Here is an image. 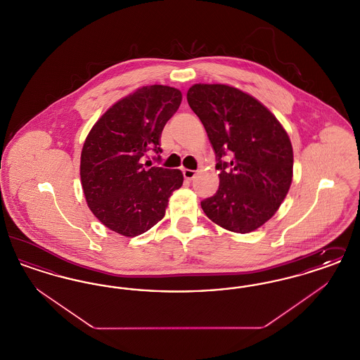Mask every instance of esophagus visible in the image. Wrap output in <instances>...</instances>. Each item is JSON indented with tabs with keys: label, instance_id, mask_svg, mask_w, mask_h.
<instances>
[{
	"label": "esophagus",
	"instance_id": "obj_1",
	"mask_svg": "<svg viewBox=\"0 0 360 360\" xmlns=\"http://www.w3.org/2000/svg\"><path fill=\"white\" fill-rule=\"evenodd\" d=\"M195 175H197V172H194V170H188V169L184 170V176H185V179H188V181L194 179Z\"/></svg>",
	"mask_w": 360,
	"mask_h": 360
}]
</instances>
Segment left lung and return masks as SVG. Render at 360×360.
I'll return each mask as SVG.
<instances>
[{"instance_id": "1", "label": "left lung", "mask_w": 360, "mask_h": 360, "mask_svg": "<svg viewBox=\"0 0 360 360\" xmlns=\"http://www.w3.org/2000/svg\"><path fill=\"white\" fill-rule=\"evenodd\" d=\"M188 103L205 127L220 172L219 190L201 202L202 210L226 231H255L274 216L290 188L288 132L263 103L233 86L195 84Z\"/></svg>"}]
</instances>
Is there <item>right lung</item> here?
<instances>
[{"label":"right lung","instance_id":"1","mask_svg":"<svg viewBox=\"0 0 360 360\" xmlns=\"http://www.w3.org/2000/svg\"><path fill=\"white\" fill-rule=\"evenodd\" d=\"M181 101L175 87L143 86L113 103L86 137L79 167L86 202L110 231L127 238L147 232L182 186L181 170L140 162L151 150L162 153V131Z\"/></svg>","mask_w":360,"mask_h":360}]
</instances>
